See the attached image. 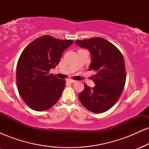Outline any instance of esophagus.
Here are the masks:
<instances>
[{
  "label": "esophagus",
  "mask_w": 149,
  "mask_h": 149,
  "mask_svg": "<svg viewBox=\"0 0 149 149\" xmlns=\"http://www.w3.org/2000/svg\"><path fill=\"white\" fill-rule=\"evenodd\" d=\"M67 81H68V82H69V83H75V82H76V80H72V79H68V80H67Z\"/></svg>",
  "instance_id": "1"
}]
</instances>
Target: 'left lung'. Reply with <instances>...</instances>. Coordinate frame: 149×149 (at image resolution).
Listing matches in <instances>:
<instances>
[{"mask_svg": "<svg viewBox=\"0 0 149 149\" xmlns=\"http://www.w3.org/2000/svg\"><path fill=\"white\" fill-rule=\"evenodd\" d=\"M76 43L91 53L89 70H95V86L85 88L78 98L90 111L100 113L107 111L118 102L123 90L126 71L122 53L113 44L100 37L76 40Z\"/></svg>", "mask_w": 149, "mask_h": 149, "instance_id": "left-lung-1", "label": "left lung"}]
</instances>
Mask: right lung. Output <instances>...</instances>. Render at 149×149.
I'll list each match as a JSON object with an SVG mask.
<instances>
[{"mask_svg":"<svg viewBox=\"0 0 149 149\" xmlns=\"http://www.w3.org/2000/svg\"><path fill=\"white\" fill-rule=\"evenodd\" d=\"M73 42L45 35L23 50L17 65V85L22 100L31 109L47 110L60 98L66 81L49 71L59 64L63 52Z\"/></svg>","mask_w":149,"mask_h":149,"instance_id":"add662e5","label":"right lung"}]
</instances>
